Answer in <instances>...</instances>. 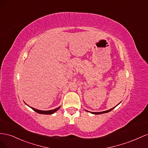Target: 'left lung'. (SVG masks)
<instances>
[{
    "instance_id": "8db88e82",
    "label": "left lung",
    "mask_w": 148,
    "mask_h": 148,
    "mask_svg": "<svg viewBox=\"0 0 148 148\" xmlns=\"http://www.w3.org/2000/svg\"><path fill=\"white\" fill-rule=\"evenodd\" d=\"M120 102L119 103V104H120ZM118 104V105H119ZM116 105V106H117ZM115 108V107H113V108H111V109H110V110H107V111H103V112H89V111H87V110H86L87 112H90L91 113H92V114H95V115H99V114H102V113H108V112H110L111 110H112L113 109V108Z\"/></svg>"
}]
</instances>
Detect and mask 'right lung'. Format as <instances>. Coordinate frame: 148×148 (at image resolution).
Here are the masks:
<instances>
[{"instance_id": "add662e5", "label": "right lung", "mask_w": 148, "mask_h": 148, "mask_svg": "<svg viewBox=\"0 0 148 148\" xmlns=\"http://www.w3.org/2000/svg\"><path fill=\"white\" fill-rule=\"evenodd\" d=\"M29 107V106H28ZM30 108L32 109H33V110H34L35 112L38 113H40V114H45V115H50V114H53L54 113V112H56L57 110H58L59 109H60V107H59L55 109H53V110H48V111H44V110H37V109H35L34 108H33L32 107H30Z\"/></svg>"}]
</instances>
